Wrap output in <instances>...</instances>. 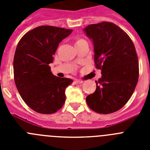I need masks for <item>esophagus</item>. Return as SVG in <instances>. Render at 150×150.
Returning a JSON list of instances; mask_svg holds the SVG:
<instances>
[{
  "label": "esophagus",
  "instance_id": "obj_1",
  "mask_svg": "<svg viewBox=\"0 0 150 150\" xmlns=\"http://www.w3.org/2000/svg\"><path fill=\"white\" fill-rule=\"evenodd\" d=\"M83 83V80H80V79H76V80L74 81V83H75V84H81V83Z\"/></svg>",
  "mask_w": 150,
  "mask_h": 150
}]
</instances>
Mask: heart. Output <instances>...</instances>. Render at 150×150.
Returning a JSON list of instances; mask_svg holds the SVG:
<instances>
[{
	"label": "heart",
	"mask_w": 150,
	"mask_h": 150,
	"mask_svg": "<svg viewBox=\"0 0 150 150\" xmlns=\"http://www.w3.org/2000/svg\"><path fill=\"white\" fill-rule=\"evenodd\" d=\"M85 40L83 39H81V38H78V39L76 40V42H75V45L78 44V43H80L81 42H83V41H84Z\"/></svg>",
	"instance_id": "heart-1"
}]
</instances>
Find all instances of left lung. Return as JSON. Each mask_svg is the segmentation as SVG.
Masks as SVG:
<instances>
[{
	"label": "left lung",
	"mask_w": 150,
	"mask_h": 150,
	"mask_svg": "<svg viewBox=\"0 0 150 150\" xmlns=\"http://www.w3.org/2000/svg\"><path fill=\"white\" fill-rule=\"evenodd\" d=\"M94 45L95 64L101 70L95 81L96 90L86 97L95 112L109 114L128 101L137 86L139 64L134 45L129 36L112 22H103L84 28Z\"/></svg>",
	"instance_id": "obj_1"
}]
</instances>
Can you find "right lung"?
Returning a JSON list of instances; mask_svg holds the SVG:
<instances>
[{
  "label": "right lung",
  "mask_w": 150,
  "mask_h": 150,
  "mask_svg": "<svg viewBox=\"0 0 150 150\" xmlns=\"http://www.w3.org/2000/svg\"><path fill=\"white\" fill-rule=\"evenodd\" d=\"M71 32V29L39 26L26 33L17 45L13 60L16 86L25 104L39 113H54L65 102V88L73 80L54 76L49 64L59 43Z\"/></svg>",
  "instance_id": "obj_1"
}]
</instances>
